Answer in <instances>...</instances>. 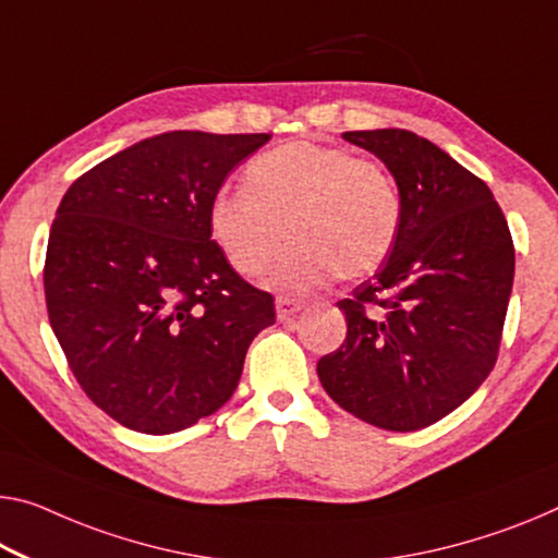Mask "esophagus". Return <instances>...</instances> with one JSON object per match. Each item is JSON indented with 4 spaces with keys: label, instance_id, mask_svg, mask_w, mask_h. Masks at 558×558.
Returning <instances> with one entry per match:
<instances>
[{
    "label": "esophagus",
    "instance_id": "34e87169",
    "mask_svg": "<svg viewBox=\"0 0 558 558\" xmlns=\"http://www.w3.org/2000/svg\"><path fill=\"white\" fill-rule=\"evenodd\" d=\"M304 302L302 299H294V296H279L277 299V316L281 322L289 319V316H294L296 312H302Z\"/></svg>",
    "mask_w": 558,
    "mask_h": 558
}]
</instances>
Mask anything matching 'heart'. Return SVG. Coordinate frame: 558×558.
I'll return each mask as SVG.
<instances>
[{
  "label": "heart",
  "mask_w": 558,
  "mask_h": 558,
  "mask_svg": "<svg viewBox=\"0 0 558 558\" xmlns=\"http://www.w3.org/2000/svg\"><path fill=\"white\" fill-rule=\"evenodd\" d=\"M404 204L389 169L347 147L289 142L246 167V186L219 190L209 229L227 262L259 277L289 242L274 287L302 291L376 271L397 244Z\"/></svg>",
  "instance_id": "1"
}]
</instances>
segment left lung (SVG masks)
I'll return each instance as SVG.
<instances>
[{"label":"left lung","mask_w":558,"mask_h":558,"mask_svg":"<svg viewBox=\"0 0 558 558\" xmlns=\"http://www.w3.org/2000/svg\"><path fill=\"white\" fill-rule=\"evenodd\" d=\"M397 179L404 217L391 254L351 299L347 339L316 364L341 409L416 432L482 387L499 356L513 242L488 186L407 130L344 132Z\"/></svg>","instance_id":"obj_1"}]
</instances>
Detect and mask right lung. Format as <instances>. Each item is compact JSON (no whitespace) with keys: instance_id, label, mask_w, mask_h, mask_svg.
Wrapping results in <instances>:
<instances>
[{"instance_id":"add662e5","label":"right lung","mask_w":558,"mask_h":558,"mask_svg":"<svg viewBox=\"0 0 558 558\" xmlns=\"http://www.w3.org/2000/svg\"><path fill=\"white\" fill-rule=\"evenodd\" d=\"M271 134L167 132L99 161L49 231V324L76 384L142 434H174L234 393L274 296L231 269L209 204Z\"/></svg>"}]
</instances>
